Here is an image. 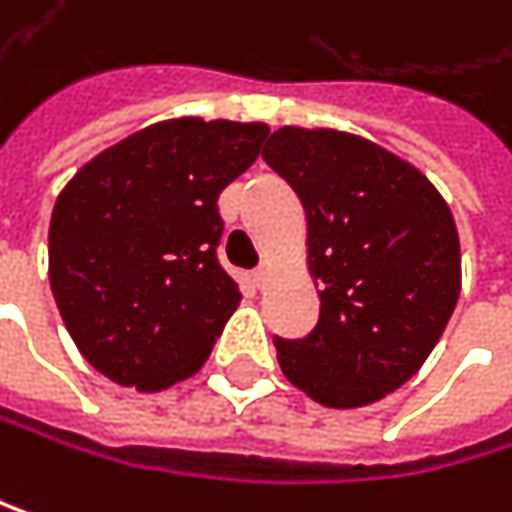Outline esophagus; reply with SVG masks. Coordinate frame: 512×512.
Segmentation results:
<instances>
[{"mask_svg":"<svg viewBox=\"0 0 512 512\" xmlns=\"http://www.w3.org/2000/svg\"><path fill=\"white\" fill-rule=\"evenodd\" d=\"M270 276H273V273H270V267L254 270V273H251V285H254V288H264V285L270 282Z\"/></svg>","mask_w":512,"mask_h":512,"instance_id":"obj_1","label":"esophagus"}]
</instances>
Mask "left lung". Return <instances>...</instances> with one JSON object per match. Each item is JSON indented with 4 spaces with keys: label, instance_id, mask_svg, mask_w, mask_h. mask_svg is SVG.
<instances>
[{
    "label": "left lung",
    "instance_id": "left-lung-1",
    "mask_svg": "<svg viewBox=\"0 0 512 512\" xmlns=\"http://www.w3.org/2000/svg\"><path fill=\"white\" fill-rule=\"evenodd\" d=\"M264 161L306 209L321 315L306 339H276L285 378L324 408H366L411 381L462 291L456 218L429 176L336 128L285 125Z\"/></svg>",
    "mask_w": 512,
    "mask_h": 512
}]
</instances>
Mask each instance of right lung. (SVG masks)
<instances>
[{"mask_svg": "<svg viewBox=\"0 0 512 512\" xmlns=\"http://www.w3.org/2000/svg\"><path fill=\"white\" fill-rule=\"evenodd\" d=\"M267 134V122L164 119L98 152L59 191L50 288L95 372L158 393L206 363L242 300L215 258L218 194Z\"/></svg>", "mask_w": 512, "mask_h": 512, "instance_id": "add662e5", "label": "right lung"}]
</instances>
